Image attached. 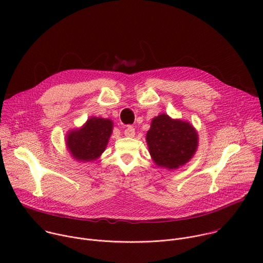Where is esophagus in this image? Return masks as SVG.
I'll use <instances>...</instances> for the list:
<instances>
[{
	"instance_id": "1",
	"label": "esophagus",
	"mask_w": 263,
	"mask_h": 263,
	"mask_svg": "<svg viewBox=\"0 0 263 263\" xmlns=\"http://www.w3.org/2000/svg\"><path fill=\"white\" fill-rule=\"evenodd\" d=\"M124 134H125V136H127V137H133V136L135 135V129H134L133 127H131V126H128L127 129L125 130Z\"/></svg>"
}]
</instances>
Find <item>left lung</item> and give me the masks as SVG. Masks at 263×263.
I'll return each instance as SVG.
<instances>
[{
  "label": "left lung",
  "mask_w": 263,
  "mask_h": 263,
  "mask_svg": "<svg viewBox=\"0 0 263 263\" xmlns=\"http://www.w3.org/2000/svg\"><path fill=\"white\" fill-rule=\"evenodd\" d=\"M145 139L154 163L170 171L189 162L199 145V134L190 122L174 120L165 114L152 120Z\"/></svg>",
  "instance_id": "8db88e82"
}]
</instances>
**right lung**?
<instances>
[{"instance_id":"add662e5","label":"right lung","mask_w":263,"mask_h":263,"mask_svg":"<svg viewBox=\"0 0 263 263\" xmlns=\"http://www.w3.org/2000/svg\"><path fill=\"white\" fill-rule=\"evenodd\" d=\"M114 129L110 119L89 118L77 129H71L65 136V145L72 159L79 162H90L99 159L104 153Z\"/></svg>"}]
</instances>
